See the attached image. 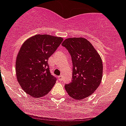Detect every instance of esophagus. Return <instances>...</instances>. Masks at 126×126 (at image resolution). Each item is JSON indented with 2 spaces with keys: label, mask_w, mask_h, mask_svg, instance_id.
Listing matches in <instances>:
<instances>
[{
  "label": "esophagus",
  "mask_w": 126,
  "mask_h": 126,
  "mask_svg": "<svg viewBox=\"0 0 126 126\" xmlns=\"http://www.w3.org/2000/svg\"><path fill=\"white\" fill-rule=\"evenodd\" d=\"M58 80H60V81H62V80H63V79H62V75H60V76L58 77Z\"/></svg>",
  "instance_id": "esophagus-1"
}]
</instances>
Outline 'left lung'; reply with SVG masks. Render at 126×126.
I'll use <instances>...</instances> for the list:
<instances>
[{
  "instance_id": "left-lung-1",
  "label": "left lung",
  "mask_w": 126,
  "mask_h": 126,
  "mask_svg": "<svg viewBox=\"0 0 126 126\" xmlns=\"http://www.w3.org/2000/svg\"><path fill=\"white\" fill-rule=\"evenodd\" d=\"M62 46L70 54L73 64L72 80L64 85L65 90L74 99H84L93 93L101 83V57L90 42L82 37L65 39Z\"/></svg>"
}]
</instances>
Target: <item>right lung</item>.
I'll list each match as a JSON object with an SVG mask.
<instances>
[{"label": "right lung", "mask_w": 126, "mask_h": 126, "mask_svg": "<svg viewBox=\"0 0 126 126\" xmlns=\"http://www.w3.org/2000/svg\"><path fill=\"white\" fill-rule=\"evenodd\" d=\"M63 39L49 35H36L20 48L16 58L17 80L24 91L34 98L44 96L56 82L50 72L48 59Z\"/></svg>", "instance_id": "right-lung-1"}]
</instances>
